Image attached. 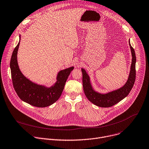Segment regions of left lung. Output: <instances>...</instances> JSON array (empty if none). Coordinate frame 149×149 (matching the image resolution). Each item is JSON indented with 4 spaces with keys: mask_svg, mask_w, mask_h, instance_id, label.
I'll use <instances>...</instances> for the list:
<instances>
[{
    "mask_svg": "<svg viewBox=\"0 0 149 149\" xmlns=\"http://www.w3.org/2000/svg\"><path fill=\"white\" fill-rule=\"evenodd\" d=\"M129 45L132 52V61L130 67V74L125 85L121 88L113 91L107 94H101L95 92L92 88L89 77L86 71L82 68V84L85 96L94 105L102 108L111 107L124 99L132 90L136 79V55L134 49Z\"/></svg>",
    "mask_w": 149,
    "mask_h": 149,
    "instance_id": "8db88e82",
    "label": "left lung"
}]
</instances>
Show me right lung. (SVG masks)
<instances>
[{"label": "right lung", "mask_w": 149, "mask_h": 149, "mask_svg": "<svg viewBox=\"0 0 149 149\" xmlns=\"http://www.w3.org/2000/svg\"><path fill=\"white\" fill-rule=\"evenodd\" d=\"M19 44L20 41L14 49L10 63L13 85L16 93L20 100L34 107L44 108L53 104L60 97L74 67L60 71L57 82L50 88L34 84L27 79L19 70L17 60Z\"/></svg>", "instance_id": "right-lung-1"}]
</instances>
